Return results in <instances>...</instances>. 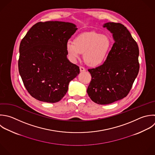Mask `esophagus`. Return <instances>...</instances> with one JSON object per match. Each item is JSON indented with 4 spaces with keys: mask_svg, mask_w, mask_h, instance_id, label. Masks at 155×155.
I'll list each match as a JSON object with an SVG mask.
<instances>
[{
    "mask_svg": "<svg viewBox=\"0 0 155 155\" xmlns=\"http://www.w3.org/2000/svg\"><path fill=\"white\" fill-rule=\"evenodd\" d=\"M79 68H80V71H81V72H83V71H85V68H84V67H79Z\"/></svg>",
    "mask_w": 155,
    "mask_h": 155,
    "instance_id": "34e87169",
    "label": "esophagus"
}]
</instances>
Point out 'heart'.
Returning <instances> with one entry per match:
<instances>
[{
    "instance_id": "heart-1",
    "label": "heart",
    "mask_w": 155,
    "mask_h": 155,
    "mask_svg": "<svg viewBox=\"0 0 155 155\" xmlns=\"http://www.w3.org/2000/svg\"><path fill=\"white\" fill-rule=\"evenodd\" d=\"M111 47L109 38L100 33L90 31L78 35L73 42H68L67 50L72 60L84 53L85 62L90 67H97L106 59Z\"/></svg>"
}]
</instances>
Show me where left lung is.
I'll return each mask as SVG.
<instances>
[{"label":"left lung","instance_id":"8db88e82","mask_svg":"<svg viewBox=\"0 0 155 155\" xmlns=\"http://www.w3.org/2000/svg\"><path fill=\"white\" fill-rule=\"evenodd\" d=\"M112 34L114 43L104 64L88 69L91 81L87 93L95 103L111 104L126 97L139 70V48L127 28L120 23L103 25Z\"/></svg>","mask_w":155,"mask_h":155}]
</instances>
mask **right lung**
I'll use <instances>...</instances> for the list:
<instances>
[{
	"instance_id": "obj_1",
	"label": "right lung",
	"mask_w": 155,
	"mask_h": 155,
	"mask_svg": "<svg viewBox=\"0 0 155 155\" xmlns=\"http://www.w3.org/2000/svg\"><path fill=\"white\" fill-rule=\"evenodd\" d=\"M76 25L48 21L34 25L19 47L18 68L24 86L36 99L55 103L68 91L79 67L67 59V44Z\"/></svg>"
}]
</instances>
